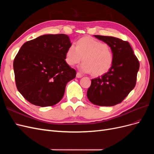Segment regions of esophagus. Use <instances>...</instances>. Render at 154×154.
<instances>
[{"label":"esophagus","instance_id":"obj_1","mask_svg":"<svg viewBox=\"0 0 154 154\" xmlns=\"http://www.w3.org/2000/svg\"><path fill=\"white\" fill-rule=\"evenodd\" d=\"M83 76V75L82 74H80V72H77L76 73V78H82Z\"/></svg>","mask_w":154,"mask_h":154}]
</instances>
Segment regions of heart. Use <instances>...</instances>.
Masks as SVG:
<instances>
[{
    "mask_svg": "<svg viewBox=\"0 0 154 154\" xmlns=\"http://www.w3.org/2000/svg\"><path fill=\"white\" fill-rule=\"evenodd\" d=\"M80 66L82 72L91 73L94 76H100L108 72L112 66L114 53L106 44L90 36L78 40L77 45H70L66 54V62L74 66L82 60Z\"/></svg>",
    "mask_w": 154,
    "mask_h": 154,
    "instance_id": "b5f03b06",
    "label": "heart"
}]
</instances>
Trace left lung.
I'll list each match as a JSON object with an SVG mask.
<instances>
[{"label":"left lung","instance_id":"8db88e82","mask_svg":"<svg viewBox=\"0 0 154 154\" xmlns=\"http://www.w3.org/2000/svg\"><path fill=\"white\" fill-rule=\"evenodd\" d=\"M94 36L110 48L114 61L108 72L92 79L87 96L96 105L114 106L121 103L136 85L139 63L128 42L113 36Z\"/></svg>","mask_w":154,"mask_h":154}]
</instances>
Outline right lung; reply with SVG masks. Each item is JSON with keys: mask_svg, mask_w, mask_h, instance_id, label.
<instances>
[{"mask_svg": "<svg viewBox=\"0 0 154 154\" xmlns=\"http://www.w3.org/2000/svg\"><path fill=\"white\" fill-rule=\"evenodd\" d=\"M70 45L64 34L42 35L22 45L13 69L18 91L31 103L53 106L62 99L67 83L76 74L65 60Z\"/></svg>", "mask_w": 154, "mask_h": 154, "instance_id": "1", "label": "right lung"}]
</instances>
